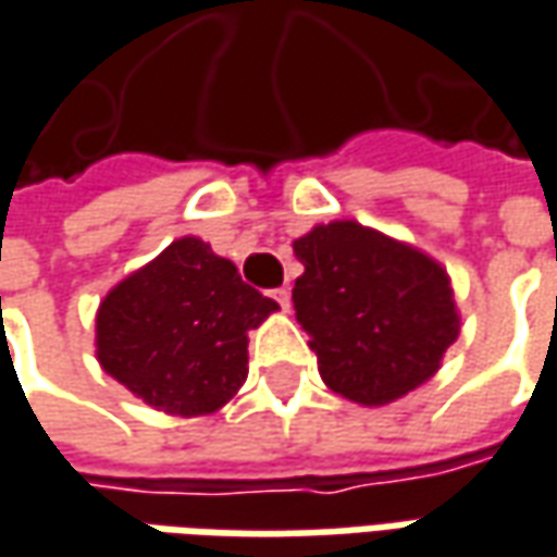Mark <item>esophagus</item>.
Segmentation results:
<instances>
[{"mask_svg":"<svg viewBox=\"0 0 557 557\" xmlns=\"http://www.w3.org/2000/svg\"><path fill=\"white\" fill-rule=\"evenodd\" d=\"M271 296H274V301H277L283 311H289V289H286V286H280V289H274Z\"/></svg>","mask_w":557,"mask_h":557,"instance_id":"1","label":"esophagus"}]
</instances>
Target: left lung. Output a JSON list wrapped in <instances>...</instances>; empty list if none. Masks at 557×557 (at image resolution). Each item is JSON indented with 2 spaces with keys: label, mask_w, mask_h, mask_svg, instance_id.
<instances>
[{
  "label": "left lung",
  "mask_w": 557,
  "mask_h": 557,
  "mask_svg": "<svg viewBox=\"0 0 557 557\" xmlns=\"http://www.w3.org/2000/svg\"><path fill=\"white\" fill-rule=\"evenodd\" d=\"M293 249L305 264L293 286L296 317L333 392L382 407L437 373L459 336L437 261L357 221L317 224Z\"/></svg>",
  "instance_id": "left-lung-1"
}]
</instances>
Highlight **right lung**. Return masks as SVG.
<instances>
[{
	"label": "right lung",
	"mask_w": 557,
	"mask_h": 557,
	"mask_svg": "<svg viewBox=\"0 0 557 557\" xmlns=\"http://www.w3.org/2000/svg\"><path fill=\"white\" fill-rule=\"evenodd\" d=\"M274 311L234 261L182 237L107 293L95 317L98 360L150 407L209 416L246 382V333Z\"/></svg>",
	"instance_id": "right-lung-1"
}]
</instances>
